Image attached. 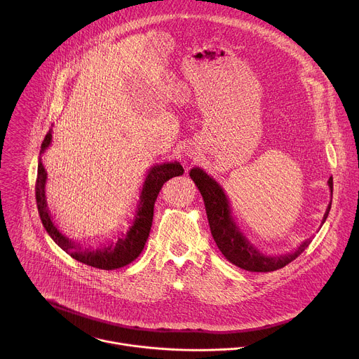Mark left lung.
<instances>
[{
    "instance_id": "1",
    "label": "left lung",
    "mask_w": 359,
    "mask_h": 359,
    "mask_svg": "<svg viewBox=\"0 0 359 359\" xmlns=\"http://www.w3.org/2000/svg\"><path fill=\"white\" fill-rule=\"evenodd\" d=\"M189 175L203 196L211 235L218 250L235 266L250 272H273L294 261L310 245L311 238H307L293 252L275 257L264 255L247 240L244 232L238 226L232 215L229 200L221 184L200 168H193ZM328 187L332 200V177L328 179ZM330 208L331 203L324 212L321 225L325 222Z\"/></svg>"
}]
</instances>
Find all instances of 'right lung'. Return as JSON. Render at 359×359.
<instances>
[{"mask_svg": "<svg viewBox=\"0 0 359 359\" xmlns=\"http://www.w3.org/2000/svg\"><path fill=\"white\" fill-rule=\"evenodd\" d=\"M50 144L52 130H49L41 145V155L45 154ZM183 172L184 170L179 162H165L161 165H154L148 170L145 182L142 184L140 201L134 214V219L131 221V226L126 232H118L115 240L109 241L108 244L98 248H91L83 247V244L77 243L76 240H70L53 222V217L50 215L45 194L48 173L42 163V156H39L35 196L41 221L52 240L76 261L104 271L123 268L135 261L147 244L154 219V205L163 183L172 177L183 175Z\"/></svg>", "mask_w": 359, "mask_h": 359, "instance_id": "add662e5", "label": "right lung"}]
</instances>
